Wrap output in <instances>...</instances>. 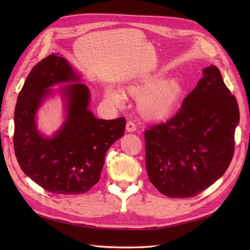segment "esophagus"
<instances>
[{"mask_svg": "<svg viewBox=\"0 0 250 250\" xmlns=\"http://www.w3.org/2000/svg\"><path fill=\"white\" fill-rule=\"evenodd\" d=\"M136 130V125L133 121L126 122V131L128 132H134Z\"/></svg>", "mask_w": 250, "mask_h": 250, "instance_id": "obj_1", "label": "esophagus"}]
</instances>
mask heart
Wrapping results in <instances>:
<instances>
[{
  "instance_id": "obj_1",
  "label": "heart",
  "mask_w": 250,
  "mask_h": 250,
  "mask_svg": "<svg viewBox=\"0 0 250 250\" xmlns=\"http://www.w3.org/2000/svg\"><path fill=\"white\" fill-rule=\"evenodd\" d=\"M162 74L140 79L126 88L134 98L140 99V111L149 120H164L168 118L180 104L184 89L176 79L164 82ZM108 99L116 105L124 102L122 94L114 89L107 91Z\"/></svg>"
}]
</instances>
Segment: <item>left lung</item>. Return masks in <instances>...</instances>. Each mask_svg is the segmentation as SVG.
<instances>
[{
    "label": "left lung",
    "mask_w": 250,
    "mask_h": 250,
    "mask_svg": "<svg viewBox=\"0 0 250 250\" xmlns=\"http://www.w3.org/2000/svg\"><path fill=\"white\" fill-rule=\"evenodd\" d=\"M183 101L171 119L145 131L150 183L168 198H191L229 167L240 121L236 99L215 65Z\"/></svg>",
    "instance_id": "obj_1"
}]
</instances>
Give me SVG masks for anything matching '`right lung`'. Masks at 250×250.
Masks as SVG:
<instances>
[{"label":"right lung","instance_id":"right-lung-1","mask_svg":"<svg viewBox=\"0 0 250 250\" xmlns=\"http://www.w3.org/2000/svg\"><path fill=\"white\" fill-rule=\"evenodd\" d=\"M78 81L64 58L50 55L35 64L18 94L15 107L14 149L25 175L57 194H83L99 182L105 155L124 135L125 119H98L88 109L89 89L83 83L64 88L65 124L52 139L41 136L35 113L58 83Z\"/></svg>","mask_w":250,"mask_h":250}]
</instances>
